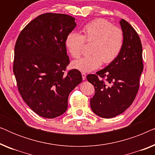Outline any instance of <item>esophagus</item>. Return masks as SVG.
<instances>
[{
	"instance_id": "esophagus-1",
	"label": "esophagus",
	"mask_w": 155,
	"mask_h": 155,
	"mask_svg": "<svg viewBox=\"0 0 155 155\" xmlns=\"http://www.w3.org/2000/svg\"><path fill=\"white\" fill-rule=\"evenodd\" d=\"M86 74L84 73H82V80H85L86 79Z\"/></svg>"
}]
</instances>
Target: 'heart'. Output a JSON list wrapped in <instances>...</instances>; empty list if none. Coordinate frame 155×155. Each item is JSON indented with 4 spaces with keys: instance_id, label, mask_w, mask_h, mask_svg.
Returning a JSON list of instances; mask_svg holds the SVG:
<instances>
[{
    "instance_id": "obj_1",
    "label": "heart",
    "mask_w": 155,
    "mask_h": 155,
    "mask_svg": "<svg viewBox=\"0 0 155 155\" xmlns=\"http://www.w3.org/2000/svg\"><path fill=\"white\" fill-rule=\"evenodd\" d=\"M82 35L71 31L65 38V46L73 58L81 55L84 41H93L92 55L82 57L72 62L73 68L81 72H91L102 63H110L119 55L124 44V34L118 27L104 19L88 22L82 29Z\"/></svg>"
}]
</instances>
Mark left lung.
<instances>
[{"label": "left lung", "mask_w": 155, "mask_h": 155, "mask_svg": "<svg viewBox=\"0 0 155 155\" xmlns=\"http://www.w3.org/2000/svg\"><path fill=\"white\" fill-rule=\"evenodd\" d=\"M119 23L124 34V44L119 55L96 75L87 76L95 90L90 99L91 109L101 118L115 117L132 104L143 71V48L138 35L124 19Z\"/></svg>", "instance_id": "left-lung-1"}]
</instances>
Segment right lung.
I'll list each match as a JSON object with an SVG mask.
<instances>
[{
	"instance_id": "right-lung-1",
	"label": "right lung",
	"mask_w": 155,
	"mask_h": 155,
	"mask_svg": "<svg viewBox=\"0 0 155 155\" xmlns=\"http://www.w3.org/2000/svg\"><path fill=\"white\" fill-rule=\"evenodd\" d=\"M75 20L65 14H42L17 39L13 72L18 90L41 117L54 118L64 114L69 94L82 80L77 69L64 73L70 61L65 41L76 27Z\"/></svg>"
}]
</instances>
